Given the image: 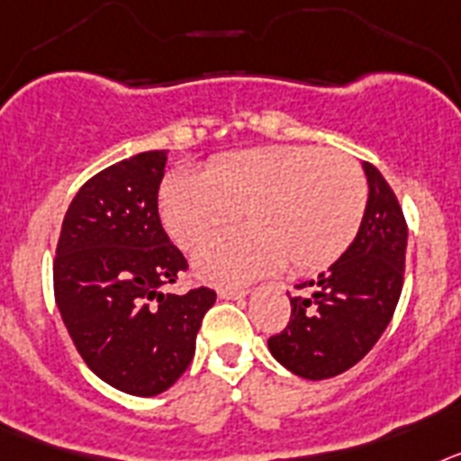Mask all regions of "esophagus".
<instances>
[{
    "mask_svg": "<svg viewBox=\"0 0 461 461\" xmlns=\"http://www.w3.org/2000/svg\"><path fill=\"white\" fill-rule=\"evenodd\" d=\"M220 299H243L248 297V290H234V287H225L218 292Z\"/></svg>",
    "mask_w": 461,
    "mask_h": 461,
    "instance_id": "34e87169",
    "label": "esophagus"
}]
</instances>
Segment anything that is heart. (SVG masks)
Listing matches in <instances>:
<instances>
[{
    "instance_id": "heart-1",
    "label": "heart",
    "mask_w": 461,
    "mask_h": 461,
    "mask_svg": "<svg viewBox=\"0 0 461 461\" xmlns=\"http://www.w3.org/2000/svg\"><path fill=\"white\" fill-rule=\"evenodd\" d=\"M364 211L359 164L315 146L236 150L159 187L162 222L183 248L246 215L248 230L215 236L194 255L199 278L215 285H241L287 262L297 274L325 269L355 241Z\"/></svg>"
}]
</instances>
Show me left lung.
Instances as JSON below:
<instances>
[{
    "instance_id": "left-lung-1",
    "label": "left lung",
    "mask_w": 461,
    "mask_h": 461,
    "mask_svg": "<svg viewBox=\"0 0 461 461\" xmlns=\"http://www.w3.org/2000/svg\"><path fill=\"white\" fill-rule=\"evenodd\" d=\"M362 169L369 199L355 241L330 269L303 283V297H290V322L269 339L271 355L306 380L355 366L387 330L402 294L406 220L383 174L369 162Z\"/></svg>"
}]
</instances>
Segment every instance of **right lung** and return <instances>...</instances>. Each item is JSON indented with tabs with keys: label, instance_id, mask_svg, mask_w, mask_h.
Returning <instances> with one entry per match:
<instances>
[{
	"label": "right lung",
	"instance_id": "obj_1",
	"mask_svg": "<svg viewBox=\"0 0 461 461\" xmlns=\"http://www.w3.org/2000/svg\"><path fill=\"white\" fill-rule=\"evenodd\" d=\"M167 150L99 171L64 215L53 267L55 302L95 375L134 397H155L185 374L215 292L169 294L187 269L164 231L158 190Z\"/></svg>",
	"mask_w": 461,
	"mask_h": 461
}]
</instances>
